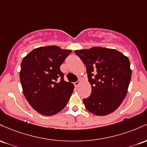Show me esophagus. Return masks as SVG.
I'll return each instance as SVG.
<instances>
[{
    "label": "esophagus",
    "mask_w": 147,
    "mask_h": 147,
    "mask_svg": "<svg viewBox=\"0 0 147 147\" xmlns=\"http://www.w3.org/2000/svg\"><path fill=\"white\" fill-rule=\"evenodd\" d=\"M80 84V80H78V81H76V82H74V85H75L76 87H78L79 85Z\"/></svg>",
    "instance_id": "esophagus-1"
}]
</instances>
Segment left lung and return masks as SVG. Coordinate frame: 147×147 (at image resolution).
Listing matches in <instances>:
<instances>
[{
    "label": "left lung",
    "mask_w": 147,
    "mask_h": 147,
    "mask_svg": "<svg viewBox=\"0 0 147 147\" xmlns=\"http://www.w3.org/2000/svg\"><path fill=\"white\" fill-rule=\"evenodd\" d=\"M85 65L92 92L83 98L90 113L98 116L113 113L126 96L132 71L128 57L115 49L92 47L75 51Z\"/></svg>",
    "instance_id": "8db88e82"
}]
</instances>
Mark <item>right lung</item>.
I'll list each match as a JSON object with an SVG mask.
<instances>
[{"label":"right lung","mask_w":147,"mask_h":147,"mask_svg":"<svg viewBox=\"0 0 147 147\" xmlns=\"http://www.w3.org/2000/svg\"><path fill=\"white\" fill-rule=\"evenodd\" d=\"M71 51L57 46L39 47L21 62L20 80L25 97L43 115L51 116L64 109L73 93L74 85L64 80L60 71Z\"/></svg>","instance_id":"obj_1"}]
</instances>
